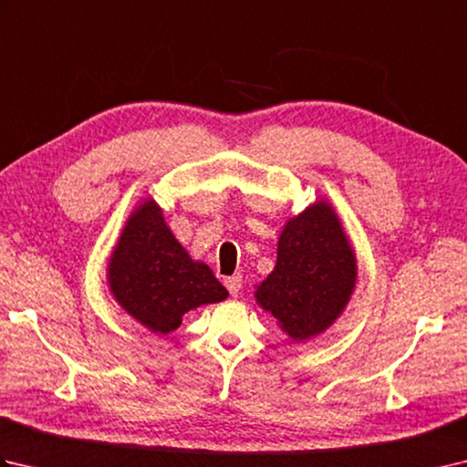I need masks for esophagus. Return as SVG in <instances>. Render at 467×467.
<instances>
[{
    "label": "esophagus",
    "instance_id": "1",
    "mask_svg": "<svg viewBox=\"0 0 467 467\" xmlns=\"http://www.w3.org/2000/svg\"><path fill=\"white\" fill-rule=\"evenodd\" d=\"M228 293H231L233 296H239L241 289H243V276L241 275H234V276H228V279L224 281Z\"/></svg>",
    "mask_w": 467,
    "mask_h": 467
}]
</instances>
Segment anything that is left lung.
<instances>
[{
    "label": "left lung",
    "mask_w": 467,
    "mask_h": 467,
    "mask_svg": "<svg viewBox=\"0 0 467 467\" xmlns=\"http://www.w3.org/2000/svg\"><path fill=\"white\" fill-rule=\"evenodd\" d=\"M357 263L329 202L317 201L285 224L273 273L256 286V303L293 341L335 323L355 289Z\"/></svg>",
    "instance_id": "1"
}]
</instances>
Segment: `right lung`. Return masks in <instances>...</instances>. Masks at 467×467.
<instances>
[{"mask_svg": "<svg viewBox=\"0 0 467 467\" xmlns=\"http://www.w3.org/2000/svg\"><path fill=\"white\" fill-rule=\"evenodd\" d=\"M108 283L128 315L162 335L178 329L184 313L228 296L213 271L174 239L150 198L128 218L108 263Z\"/></svg>", "mask_w": 467, "mask_h": 467, "instance_id": "right-lung-1", "label": "right lung"}]
</instances>
